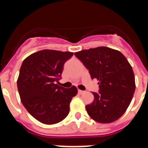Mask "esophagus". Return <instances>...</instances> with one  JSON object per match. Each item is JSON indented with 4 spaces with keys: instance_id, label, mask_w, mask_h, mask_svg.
<instances>
[{
    "instance_id": "34e87169",
    "label": "esophagus",
    "mask_w": 148,
    "mask_h": 148,
    "mask_svg": "<svg viewBox=\"0 0 148 148\" xmlns=\"http://www.w3.org/2000/svg\"><path fill=\"white\" fill-rule=\"evenodd\" d=\"M78 93H79V94H81V95H82V94L84 93V92H85V91H84V90H78Z\"/></svg>"
}]
</instances>
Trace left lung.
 <instances>
[{"label":"left lung","mask_w":148,"mask_h":148,"mask_svg":"<svg viewBox=\"0 0 148 148\" xmlns=\"http://www.w3.org/2000/svg\"><path fill=\"white\" fill-rule=\"evenodd\" d=\"M89 70L91 78L99 80V92L86 106L89 116L99 123H111L121 117L130 105L135 92L133 69L119 51L106 47L75 53Z\"/></svg>","instance_id":"obj_1"}]
</instances>
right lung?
Masks as SVG:
<instances>
[{"label": "right lung", "instance_id": "1", "mask_svg": "<svg viewBox=\"0 0 148 148\" xmlns=\"http://www.w3.org/2000/svg\"><path fill=\"white\" fill-rule=\"evenodd\" d=\"M73 56L70 52L44 49L22 63L17 82L21 100L29 113L43 124H56L69 114L77 88L66 89L56 83L61 79L65 62Z\"/></svg>", "mask_w": 148, "mask_h": 148}]
</instances>
